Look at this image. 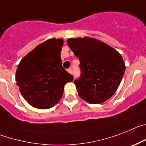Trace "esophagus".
<instances>
[{
    "label": "esophagus",
    "instance_id": "obj_1",
    "mask_svg": "<svg viewBox=\"0 0 146 146\" xmlns=\"http://www.w3.org/2000/svg\"><path fill=\"white\" fill-rule=\"evenodd\" d=\"M68 72L69 73H72V68H68Z\"/></svg>",
    "mask_w": 146,
    "mask_h": 146
}]
</instances>
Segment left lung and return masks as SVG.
I'll return each instance as SVG.
<instances>
[{"instance_id":"obj_1","label":"left lung","mask_w":146,"mask_h":146,"mask_svg":"<svg viewBox=\"0 0 146 146\" xmlns=\"http://www.w3.org/2000/svg\"><path fill=\"white\" fill-rule=\"evenodd\" d=\"M68 44L80 61L81 76L74 81L80 98L90 104H100L111 98L125 72L121 55L92 38H68Z\"/></svg>"}]
</instances>
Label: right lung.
Wrapping results in <instances>:
<instances>
[{"label":"right lung","instance_id":"right-lung-1","mask_svg":"<svg viewBox=\"0 0 146 146\" xmlns=\"http://www.w3.org/2000/svg\"><path fill=\"white\" fill-rule=\"evenodd\" d=\"M63 39L43 42L23 57L16 72V81L23 98L33 107L52 108L60 100L64 86L73 77L62 65Z\"/></svg>","mask_w":146,"mask_h":146}]
</instances>
